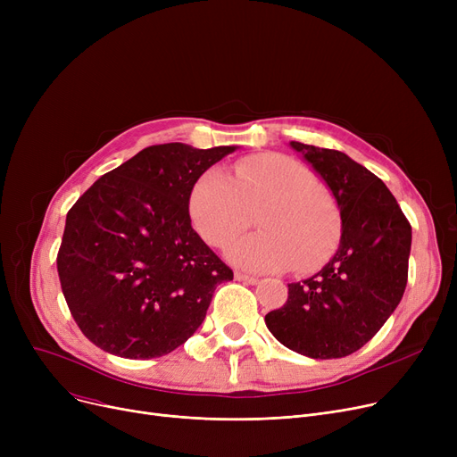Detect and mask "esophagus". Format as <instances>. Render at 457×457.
Masks as SVG:
<instances>
[{"label":"esophagus","instance_id":"obj_1","mask_svg":"<svg viewBox=\"0 0 457 457\" xmlns=\"http://www.w3.org/2000/svg\"><path fill=\"white\" fill-rule=\"evenodd\" d=\"M235 279L237 281H245L248 285H257L261 279L255 278V276H248V274H243V272H235Z\"/></svg>","mask_w":457,"mask_h":457}]
</instances>
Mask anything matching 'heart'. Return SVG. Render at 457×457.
<instances>
[{"label": "heart", "instance_id": "obj_1", "mask_svg": "<svg viewBox=\"0 0 457 457\" xmlns=\"http://www.w3.org/2000/svg\"><path fill=\"white\" fill-rule=\"evenodd\" d=\"M257 213L261 231L228 248L233 265L250 272L287 267L313 270L331 255L341 219L329 192L307 166L281 154L237 161L229 172H204L188 196L192 228L214 248L228 246Z\"/></svg>", "mask_w": 457, "mask_h": 457}]
</instances>
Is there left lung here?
Masks as SVG:
<instances>
[{
    "label": "left lung",
    "instance_id": "left-lung-1",
    "mask_svg": "<svg viewBox=\"0 0 457 457\" xmlns=\"http://www.w3.org/2000/svg\"><path fill=\"white\" fill-rule=\"evenodd\" d=\"M337 202L341 241L319 270L289 283V298L265 317L274 337L313 359L357 352L387 322L407 283L411 226L378 176L337 150L291 142Z\"/></svg>",
    "mask_w": 457,
    "mask_h": 457
}]
</instances>
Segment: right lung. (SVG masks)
Here are the masks:
<instances>
[{"label": "right lung", "mask_w": 457, "mask_h": 457, "mask_svg": "<svg viewBox=\"0 0 457 457\" xmlns=\"http://www.w3.org/2000/svg\"><path fill=\"white\" fill-rule=\"evenodd\" d=\"M237 148H144L68 211L57 270L71 317L96 346L152 359L202 326L216 285L233 272L192 229L188 196Z\"/></svg>", "instance_id": "obj_1"}]
</instances>
